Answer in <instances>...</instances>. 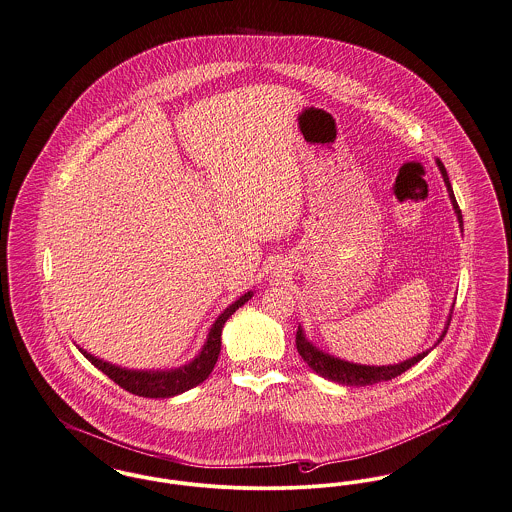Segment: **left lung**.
Instances as JSON below:
<instances>
[{"instance_id":"obj_1","label":"left lung","mask_w":512,"mask_h":512,"mask_svg":"<svg viewBox=\"0 0 512 512\" xmlns=\"http://www.w3.org/2000/svg\"><path fill=\"white\" fill-rule=\"evenodd\" d=\"M437 166L443 174V180L447 185V191H449V197H451L452 209L456 212V218H458V226L460 230H464V222H462V212L458 209V203L454 199V191H452L451 181L447 176V170L443 166L441 160H437ZM454 307V305H452ZM452 313V309H451ZM451 313H449V319H447V325L441 332L439 340L433 344V348L445 338V334L449 331V325H451ZM296 346H298V352H300L301 360L305 361L317 375L334 381L338 385H346V387H367V385H375V383H381V381H391L394 377L402 375L404 371H408L412 365H416L418 361L423 360L429 350L421 352L418 356L410 358V360L400 361V363H394V365H361V363H352V361L340 360V358H334L331 354L319 350L313 342L307 340L303 329L298 327L296 332Z\"/></svg>"}]
</instances>
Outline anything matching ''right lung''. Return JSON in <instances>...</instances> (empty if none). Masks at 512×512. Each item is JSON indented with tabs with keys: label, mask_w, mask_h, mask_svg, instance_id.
<instances>
[{
	"label": "right lung",
	"mask_w": 512,
	"mask_h": 512,
	"mask_svg": "<svg viewBox=\"0 0 512 512\" xmlns=\"http://www.w3.org/2000/svg\"><path fill=\"white\" fill-rule=\"evenodd\" d=\"M251 298H253V290H249L234 303H230L212 323L211 331L207 334V342L203 344L201 352L189 363L180 365L176 369H127L116 363L100 360L83 348L79 350L94 367H98L104 375H108L114 383H118L121 389L145 398H172L197 387L211 375L214 363L220 354V344H222L220 336H222L224 323L240 309L245 301Z\"/></svg>",
	"instance_id": "add662e5"
}]
</instances>
